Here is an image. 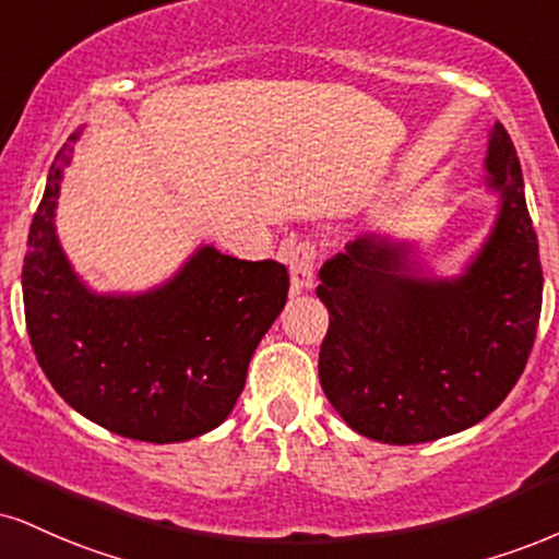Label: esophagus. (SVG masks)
Wrapping results in <instances>:
<instances>
[{
  "mask_svg": "<svg viewBox=\"0 0 559 559\" xmlns=\"http://www.w3.org/2000/svg\"><path fill=\"white\" fill-rule=\"evenodd\" d=\"M284 252H286L288 267H292V292L297 294L305 292V288L312 286L318 247H314V241L299 239V241H288Z\"/></svg>",
  "mask_w": 559,
  "mask_h": 559,
  "instance_id": "1",
  "label": "esophagus"
}]
</instances>
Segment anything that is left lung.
Masks as SVG:
<instances>
[{
    "label": "left lung",
    "instance_id": "obj_1",
    "mask_svg": "<svg viewBox=\"0 0 559 559\" xmlns=\"http://www.w3.org/2000/svg\"><path fill=\"white\" fill-rule=\"evenodd\" d=\"M487 185L500 213L459 278H425L408 245L359 237L320 267L331 312L320 385L359 435L440 440L492 414L526 369L542 314L539 241L506 127L489 132Z\"/></svg>",
    "mask_w": 559,
    "mask_h": 559
}]
</instances>
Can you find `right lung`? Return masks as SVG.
I'll return each mask as SVG.
<instances>
[{
    "mask_svg": "<svg viewBox=\"0 0 559 559\" xmlns=\"http://www.w3.org/2000/svg\"><path fill=\"white\" fill-rule=\"evenodd\" d=\"M70 143L51 164L28 234L23 305L33 354L53 390L109 432L158 445L211 432L231 414L254 348L286 305V265L200 247L153 292L93 294L53 231Z\"/></svg>",
    "mask_w": 559,
    "mask_h": 559,
    "instance_id": "right-lung-1",
    "label": "right lung"
}]
</instances>
